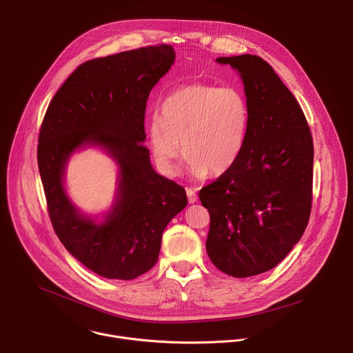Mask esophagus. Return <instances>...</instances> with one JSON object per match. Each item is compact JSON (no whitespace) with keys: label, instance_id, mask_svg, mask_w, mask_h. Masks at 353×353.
I'll list each match as a JSON object with an SVG mask.
<instances>
[{"label":"esophagus","instance_id":"obj_1","mask_svg":"<svg viewBox=\"0 0 353 353\" xmlns=\"http://www.w3.org/2000/svg\"><path fill=\"white\" fill-rule=\"evenodd\" d=\"M185 192H187V196H188V203H190V204H194V203H196V201H198V195H196V192H195V188H191V187H188V188L185 190Z\"/></svg>","mask_w":353,"mask_h":353}]
</instances>
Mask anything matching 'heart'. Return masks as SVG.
<instances>
[{"label": "heart", "instance_id": "b5f03b06", "mask_svg": "<svg viewBox=\"0 0 353 353\" xmlns=\"http://www.w3.org/2000/svg\"><path fill=\"white\" fill-rule=\"evenodd\" d=\"M248 125L250 108L241 90L190 83L163 100L161 119L150 121L148 132L150 149L165 172H177L176 161L183 150L194 176L216 177L239 161Z\"/></svg>", "mask_w": 353, "mask_h": 353}]
</instances>
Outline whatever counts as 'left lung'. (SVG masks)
<instances>
[{
  "mask_svg": "<svg viewBox=\"0 0 353 353\" xmlns=\"http://www.w3.org/2000/svg\"><path fill=\"white\" fill-rule=\"evenodd\" d=\"M239 71L250 108L243 152L201 188L211 218L207 253L222 272L245 278L276 267L309 223L314 148L296 97L259 56L218 57Z\"/></svg>",
  "mask_w": 353,
  "mask_h": 353,
  "instance_id": "obj_1",
  "label": "left lung"
}]
</instances>
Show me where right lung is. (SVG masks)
I'll use <instances>...</instances> for the list:
<instances>
[{"label":"right lung","instance_id":"add662e5","mask_svg":"<svg viewBox=\"0 0 353 353\" xmlns=\"http://www.w3.org/2000/svg\"><path fill=\"white\" fill-rule=\"evenodd\" d=\"M174 57L170 44H158L81 64L40 127L37 165L53 229L79 263L103 278L130 281L152 268L165 228L187 205L185 190L152 169L142 143L148 96ZM85 143L105 145L121 166L117 204L100 225L77 212L62 185L69 155Z\"/></svg>","mask_w":353,"mask_h":353}]
</instances>
